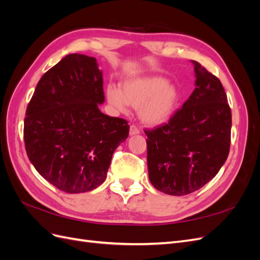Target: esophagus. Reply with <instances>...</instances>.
Listing matches in <instances>:
<instances>
[{
    "mask_svg": "<svg viewBox=\"0 0 260 260\" xmlns=\"http://www.w3.org/2000/svg\"><path fill=\"white\" fill-rule=\"evenodd\" d=\"M129 133H130V136L139 135V133H140V130L136 127L135 124H132V125H130V131H129Z\"/></svg>",
    "mask_w": 260,
    "mask_h": 260,
    "instance_id": "34e87169",
    "label": "esophagus"
}]
</instances>
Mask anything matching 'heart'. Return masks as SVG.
<instances>
[{
  "mask_svg": "<svg viewBox=\"0 0 260 260\" xmlns=\"http://www.w3.org/2000/svg\"><path fill=\"white\" fill-rule=\"evenodd\" d=\"M106 98L118 111H124L128 105L138 107L141 121L147 125H158L167 122L174 115L179 91L176 85L169 84L166 78L146 76L125 80L120 90L108 86Z\"/></svg>",
  "mask_w": 260,
  "mask_h": 260,
  "instance_id": "heart-1",
  "label": "heart"
}]
</instances>
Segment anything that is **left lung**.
I'll use <instances>...</instances> for the list:
<instances>
[{"label":"left lung","mask_w":260,"mask_h":260,"mask_svg":"<svg viewBox=\"0 0 260 260\" xmlns=\"http://www.w3.org/2000/svg\"><path fill=\"white\" fill-rule=\"evenodd\" d=\"M195 89L167 123L144 130L148 178L157 190L186 195L200 190L225 162L231 143V109L216 76L192 60Z\"/></svg>","instance_id":"1"}]
</instances>
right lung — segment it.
Segmentation results:
<instances>
[{
	"label": "right lung",
	"instance_id": "add662e5",
	"mask_svg": "<svg viewBox=\"0 0 260 260\" xmlns=\"http://www.w3.org/2000/svg\"><path fill=\"white\" fill-rule=\"evenodd\" d=\"M103 76L96 59L69 54L46 72L31 98L23 125L26 152L37 171L66 193L104 182L128 121L102 113Z\"/></svg>",
	"mask_w": 260,
	"mask_h": 260
}]
</instances>
